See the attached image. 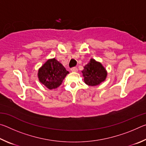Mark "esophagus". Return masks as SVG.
Returning <instances> with one entry per match:
<instances>
[{
    "label": "esophagus",
    "instance_id": "34e87169",
    "mask_svg": "<svg viewBox=\"0 0 146 146\" xmlns=\"http://www.w3.org/2000/svg\"><path fill=\"white\" fill-rule=\"evenodd\" d=\"M71 71H73V72H76L78 71V69L76 67H73L71 68Z\"/></svg>",
    "mask_w": 146,
    "mask_h": 146
}]
</instances>
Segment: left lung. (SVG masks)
I'll use <instances>...</instances> for the list:
<instances>
[{
  "label": "left lung",
  "mask_w": 146,
  "mask_h": 146,
  "mask_svg": "<svg viewBox=\"0 0 146 146\" xmlns=\"http://www.w3.org/2000/svg\"><path fill=\"white\" fill-rule=\"evenodd\" d=\"M82 72L84 82L89 86H95L105 80L107 72L100 62L91 58L90 62L86 65Z\"/></svg>",
  "instance_id": "8db88e82"
}]
</instances>
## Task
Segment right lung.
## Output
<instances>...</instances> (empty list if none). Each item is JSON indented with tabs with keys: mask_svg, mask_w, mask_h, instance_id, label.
<instances>
[{
	"mask_svg": "<svg viewBox=\"0 0 146 146\" xmlns=\"http://www.w3.org/2000/svg\"><path fill=\"white\" fill-rule=\"evenodd\" d=\"M68 73L62 64L53 58L49 59L39 69L38 76L42 84L49 90H53L61 85Z\"/></svg>",
	"mask_w": 146,
	"mask_h": 146,
	"instance_id": "add662e5",
	"label": "right lung"
}]
</instances>
